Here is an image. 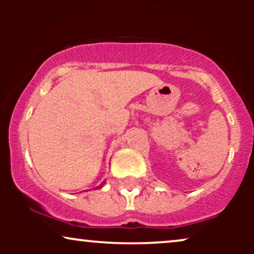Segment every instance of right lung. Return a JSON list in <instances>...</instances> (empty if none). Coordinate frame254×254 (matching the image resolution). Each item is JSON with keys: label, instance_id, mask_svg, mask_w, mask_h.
<instances>
[{"label": "right lung", "instance_id": "obj_1", "mask_svg": "<svg viewBox=\"0 0 254 254\" xmlns=\"http://www.w3.org/2000/svg\"><path fill=\"white\" fill-rule=\"evenodd\" d=\"M104 184H105V182L101 183V184H100V186H98V188H99V189H101V188H103V186H104Z\"/></svg>", "mask_w": 254, "mask_h": 254}]
</instances>
